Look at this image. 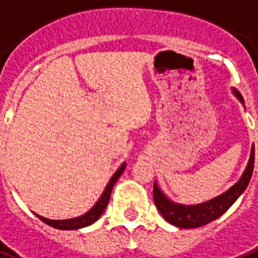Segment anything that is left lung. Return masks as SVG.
Returning a JSON list of instances; mask_svg holds the SVG:
<instances>
[{
  "mask_svg": "<svg viewBox=\"0 0 258 258\" xmlns=\"http://www.w3.org/2000/svg\"><path fill=\"white\" fill-rule=\"evenodd\" d=\"M233 93L243 105L245 102H243L242 95L234 89H233ZM253 168H254V145L251 147L250 157H249V161H247V165L243 171L242 176L239 177V180L234 185H231L230 188L218 197L213 198L210 201L203 202V203H199V205L175 203L161 191L159 184L155 181V184H153V201H155L157 210L160 211V214L163 215V218L173 226L180 227V229L205 226L207 223H210L211 221L219 218L223 213H226L229 207L246 189L247 184L250 181L251 173H253Z\"/></svg>",
  "mask_w": 258,
  "mask_h": 258,
  "instance_id": "left-lung-1",
  "label": "left lung"
}]
</instances>
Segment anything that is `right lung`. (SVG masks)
<instances>
[{
	"label": "right lung",
	"instance_id": "add662e5",
	"mask_svg": "<svg viewBox=\"0 0 258 258\" xmlns=\"http://www.w3.org/2000/svg\"><path fill=\"white\" fill-rule=\"evenodd\" d=\"M125 167H126V163H122L121 167L115 171V173L111 176V179L109 180V183H107L106 188L103 189V192H102V195L97 201V203H95L86 214L71 219H48L41 217V215L36 214L37 215V218L41 219L44 223H47L49 226L55 227V229H60V230H77V229H82V227L93 225L95 221L99 219L102 213L106 209L107 203H109V199H110L111 189L114 187L115 181L118 180V177L121 176L123 171H125Z\"/></svg>",
	"mask_w": 258,
	"mask_h": 258
}]
</instances>
